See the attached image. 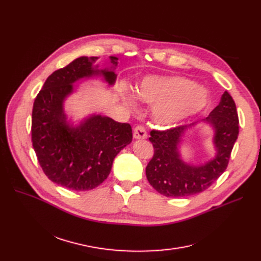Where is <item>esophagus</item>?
<instances>
[{
	"label": "esophagus",
	"mask_w": 261,
	"mask_h": 261,
	"mask_svg": "<svg viewBox=\"0 0 261 261\" xmlns=\"http://www.w3.org/2000/svg\"><path fill=\"white\" fill-rule=\"evenodd\" d=\"M133 136H134L135 139H146V137H147L146 132L142 126L135 127Z\"/></svg>",
	"instance_id": "esophagus-1"
}]
</instances>
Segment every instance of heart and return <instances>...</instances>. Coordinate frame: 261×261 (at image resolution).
I'll use <instances>...</instances> for the list:
<instances>
[{"instance_id":"heart-1","label":"heart","mask_w":261,"mask_h":261,"mask_svg":"<svg viewBox=\"0 0 261 261\" xmlns=\"http://www.w3.org/2000/svg\"><path fill=\"white\" fill-rule=\"evenodd\" d=\"M137 95L142 102L153 105L152 117L160 127L175 126L200 114L209 103L202 87L184 76H146L137 87ZM121 97L126 107L135 108L134 95L125 87Z\"/></svg>"}]
</instances>
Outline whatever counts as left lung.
Returning <instances> with one entry per match:
<instances>
[{
    "mask_svg": "<svg viewBox=\"0 0 261 261\" xmlns=\"http://www.w3.org/2000/svg\"><path fill=\"white\" fill-rule=\"evenodd\" d=\"M212 128L214 156L203 164L185 161L180 147L184 137L196 122L172 129L152 130L150 141L154 156L145 174L152 187L168 197H187L209 188L227 168L233 144L238 138L237 108L230 94L225 91L219 105L201 122Z\"/></svg>",
    "mask_w": 261,
    "mask_h": 261,
    "instance_id": "obj_1",
    "label": "left lung"
}]
</instances>
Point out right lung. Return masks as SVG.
<instances>
[{"label": "right lung", "instance_id": "right-lung-1", "mask_svg": "<svg viewBox=\"0 0 261 261\" xmlns=\"http://www.w3.org/2000/svg\"><path fill=\"white\" fill-rule=\"evenodd\" d=\"M98 57L82 56L49 75L34 102L32 141L45 175L65 188L86 191L109 175L115 157L133 139L128 123L91 114L74 122L65 111L67 98L76 92L81 80L101 77L108 86L117 80L118 58L100 68Z\"/></svg>", "mask_w": 261, "mask_h": 261}]
</instances>
